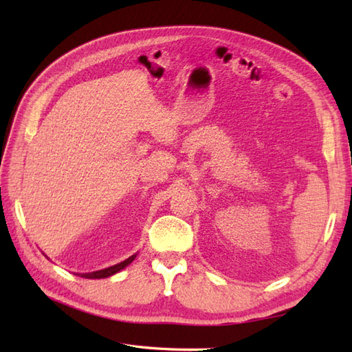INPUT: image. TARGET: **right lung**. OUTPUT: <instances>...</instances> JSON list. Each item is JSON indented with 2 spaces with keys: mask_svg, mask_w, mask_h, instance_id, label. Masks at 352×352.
Wrapping results in <instances>:
<instances>
[{
  "mask_svg": "<svg viewBox=\"0 0 352 352\" xmlns=\"http://www.w3.org/2000/svg\"><path fill=\"white\" fill-rule=\"evenodd\" d=\"M136 256H138V254H134V256H131V257H129L126 260L121 261V263H118L115 266H110V267H106V269H101V271H95V272H89V274H77V275L83 276V278H107V276L113 275V274H116L119 271H122L125 266H129L131 261L136 258Z\"/></svg>",
  "mask_w": 352,
  "mask_h": 352,
  "instance_id": "1",
  "label": "right lung"
}]
</instances>
